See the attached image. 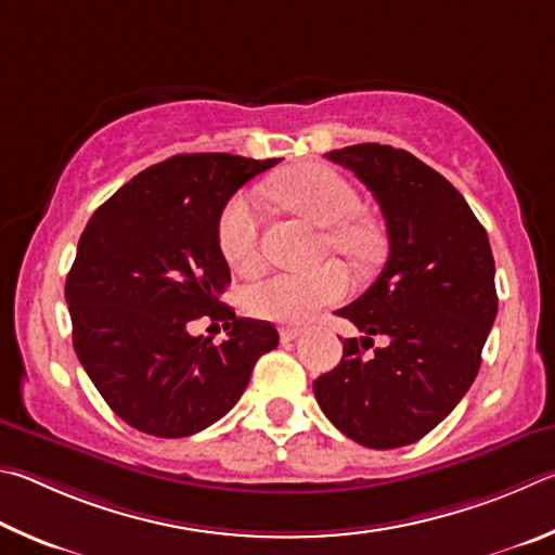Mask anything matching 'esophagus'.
I'll return each instance as SVG.
<instances>
[{
	"label": "esophagus",
	"mask_w": 555,
	"mask_h": 555,
	"mask_svg": "<svg viewBox=\"0 0 555 555\" xmlns=\"http://www.w3.org/2000/svg\"><path fill=\"white\" fill-rule=\"evenodd\" d=\"M302 336V328L299 326H283L280 328V338H283V341H295V338H299Z\"/></svg>",
	"instance_id": "esophagus-1"
}]
</instances>
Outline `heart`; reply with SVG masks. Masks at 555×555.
<instances>
[{
  "label": "heart",
  "instance_id": "1",
  "mask_svg": "<svg viewBox=\"0 0 555 555\" xmlns=\"http://www.w3.org/2000/svg\"><path fill=\"white\" fill-rule=\"evenodd\" d=\"M278 194L299 217L324 227V246L341 253L356 266H373L383 256L385 236L371 219L361 217L363 199L336 170L307 165L278 182ZM223 260L250 275L262 266L260 204L250 192H238L223 207L217 227ZM348 293V275L338 262L309 272H275L246 287L243 305L258 319L280 324H305L319 309L336 305Z\"/></svg>",
  "mask_w": 555,
  "mask_h": 555
}]
</instances>
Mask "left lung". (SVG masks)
<instances>
[{"label": "left lung", "mask_w": 555, "mask_h": 555, "mask_svg": "<svg viewBox=\"0 0 555 555\" xmlns=\"http://www.w3.org/2000/svg\"><path fill=\"white\" fill-rule=\"evenodd\" d=\"M380 204L390 256L375 283L344 309L363 332L344 338L314 397L338 431L367 449L424 439L470 390L498 317L494 258L482 223L453 184L412 153L380 143L326 153ZM373 335L388 346L364 351Z\"/></svg>", "instance_id": "left-lung-1"}]
</instances>
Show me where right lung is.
<instances>
[{
  "label": "right lung",
  "instance_id": "1",
  "mask_svg": "<svg viewBox=\"0 0 555 555\" xmlns=\"http://www.w3.org/2000/svg\"><path fill=\"white\" fill-rule=\"evenodd\" d=\"M231 153H182L151 165L92 214L65 280L73 346L114 414L143 434L180 439L219 422L278 346L270 322L236 317L217 227L241 184L278 165ZM221 321L228 341L192 337Z\"/></svg>",
  "mask_w": 555,
  "mask_h": 555
}]
</instances>
